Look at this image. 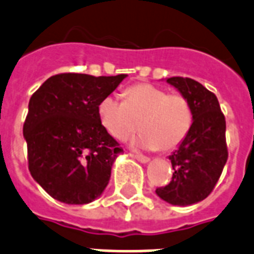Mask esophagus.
Instances as JSON below:
<instances>
[{"instance_id": "1", "label": "esophagus", "mask_w": 254, "mask_h": 254, "mask_svg": "<svg viewBox=\"0 0 254 254\" xmlns=\"http://www.w3.org/2000/svg\"><path fill=\"white\" fill-rule=\"evenodd\" d=\"M133 157L137 160V161H140L141 164H148L150 160H149V157H146V156H142V154H134Z\"/></svg>"}]
</instances>
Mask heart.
I'll return each instance as SVG.
<instances>
[{"mask_svg":"<svg viewBox=\"0 0 254 254\" xmlns=\"http://www.w3.org/2000/svg\"><path fill=\"white\" fill-rule=\"evenodd\" d=\"M125 101L109 94L102 98L97 113L101 125L116 140H125L138 121L141 133L131 145L140 149L170 150L177 148L193 124V110L181 94H168L152 84H137L124 93Z\"/></svg>","mask_w":254,"mask_h":254,"instance_id":"heart-1","label":"heart"}]
</instances>
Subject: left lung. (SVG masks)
<instances>
[{"label":"left lung","mask_w":254,"mask_h":254,"mask_svg":"<svg viewBox=\"0 0 254 254\" xmlns=\"http://www.w3.org/2000/svg\"><path fill=\"white\" fill-rule=\"evenodd\" d=\"M166 82L187 98L193 110V124L185 140L169 156L174 173L156 194L168 204L188 206L210 194L228 160L225 117L217 97L200 82L170 77Z\"/></svg>","instance_id":"1"}]
</instances>
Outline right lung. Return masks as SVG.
I'll return each instance as SVG.
<instances>
[{"instance_id":"add662e5","label":"right lung","mask_w":254,"mask_h":254,"mask_svg":"<svg viewBox=\"0 0 254 254\" xmlns=\"http://www.w3.org/2000/svg\"><path fill=\"white\" fill-rule=\"evenodd\" d=\"M125 77L63 73L30 97L24 124L29 170L54 200L84 205L105 190L124 150L101 125L97 108Z\"/></svg>"}]
</instances>
